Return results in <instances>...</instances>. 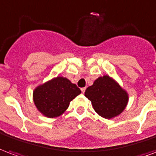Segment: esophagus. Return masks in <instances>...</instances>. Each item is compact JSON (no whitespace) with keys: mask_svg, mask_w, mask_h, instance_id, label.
Returning a JSON list of instances; mask_svg holds the SVG:
<instances>
[{"mask_svg":"<svg viewBox=\"0 0 156 156\" xmlns=\"http://www.w3.org/2000/svg\"><path fill=\"white\" fill-rule=\"evenodd\" d=\"M81 91H82V93H85V91H86V87H83V88H81Z\"/></svg>","mask_w":156,"mask_h":156,"instance_id":"obj_1","label":"esophagus"}]
</instances>
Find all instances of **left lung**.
<instances>
[{"label":"left lung","mask_w":156,"mask_h":156,"mask_svg":"<svg viewBox=\"0 0 156 156\" xmlns=\"http://www.w3.org/2000/svg\"><path fill=\"white\" fill-rule=\"evenodd\" d=\"M85 95L91 101L95 111L106 119L120 115L128 102L127 93L108 76L95 80L86 89Z\"/></svg>","instance_id":"1"}]
</instances>
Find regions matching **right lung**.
<instances>
[{"label": "right lung", "mask_w": 156, "mask_h": 156, "mask_svg": "<svg viewBox=\"0 0 156 156\" xmlns=\"http://www.w3.org/2000/svg\"><path fill=\"white\" fill-rule=\"evenodd\" d=\"M81 90L64 77H56L38 86L33 93L35 105L42 114L53 118L61 115L70 101L80 95Z\"/></svg>", "instance_id": "add662e5"}]
</instances>
